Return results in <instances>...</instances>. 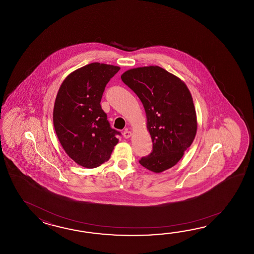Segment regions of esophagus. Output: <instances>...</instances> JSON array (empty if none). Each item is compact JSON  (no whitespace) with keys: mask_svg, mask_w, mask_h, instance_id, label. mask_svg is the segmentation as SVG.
Wrapping results in <instances>:
<instances>
[{"mask_svg":"<svg viewBox=\"0 0 254 254\" xmlns=\"http://www.w3.org/2000/svg\"><path fill=\"white\" fill-rule=\"evenodd\" d=\"M130 136H131V132L128 130V129H125V131H124V137H125V139H129Z\"/></svg>","mask_w":254,"mask_h":254,"instance_id":"obj_1","label":"esophagus"}]
</instances>
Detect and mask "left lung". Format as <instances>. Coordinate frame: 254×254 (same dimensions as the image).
Segmentation results:
<instances>
[{
	"instance_id": "left-lung-1",
	"label": "left lung",
	"mask_w": 254,
	"mask_h": 254,
	"mask_svg": "<svg viewBox=\"0 0 254 254\" xmlns=\"http://www.w3.org/2000/svg\"><path fill=\"white\" fill-rule=\"evenodd\" d=\"M122 81L140 98L145 110L152 151L140 165L153 173L174 166L194 140L197 119L189 89L159 66L125 71Z\"/></svg>"
}]
</instances>
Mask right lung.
<instances>
[{
  "label": "right lung",
  "mask_w": 254,
  "mask_h": 254,
  "mask_svg": "<svg viewBox=\"0 0 254 254\" xmlns=\"http://www.w3.org/2000/svg\"><path fill=\"white\" fill-rule=\"evenodd\" d=\"M120 67L93 63L67 76L57 93L54 125L66 153L82 167L107 162L121 132L113 129L101 106L106 84Z\"/></svg>",
  "instance_id": "right-lung-1"
}]
</instances>
